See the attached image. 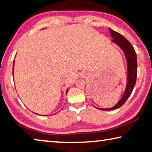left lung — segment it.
I'll use <instances>...</instances> for the list:
<instances>
[{
  "label": "left lung",
  "instance_id": "left-lung-1",
  "mask_svg": "<svg viewBox=\"0 0 152 152\" xmlns=\"http://www.w3.org/2000/svg\"><path fill=\"white\" fill-rule=\"evenodd\" d=\"M110 35L113 37V42L117 43L119 45L123 51H124L126 59L127 62V84L126 87L125 93L123 94L121 99L115 107L109 109H100L103 110H111L119 108L125 103L126 101L129 97L130 94L134 88L136 82L137 74V56H136L135 51L134 48L131 44L129 42L123 37L120 33H117L115 31L109 29Z\"/></svg>",
  "mask_w": 152,
  "mask_h": 152
}]
</instances>
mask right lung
Here are the masks:
<instances>
[{
	"label": "right lung",
	"mask_w": 152,
	"mask_h": 152,
	"mask_svg": "<svg viewBox=\"0 0 152 152\" xmlns=\"http://www.w3.org/2000/svg\"><path fill=\"white\" fill-rule=\"evenodd\" d=\"M13 68H14V61H13ZM13 68H12V73H13ZM67 92H68V90L66 91V94H67Z\"/></svg>",
	"instance_id": "obj_1"
}]
</instances>
